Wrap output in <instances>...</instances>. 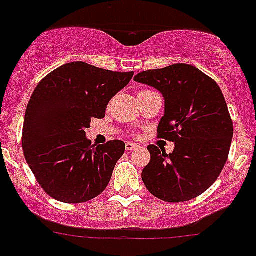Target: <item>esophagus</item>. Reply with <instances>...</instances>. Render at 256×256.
I'll return each instance as SVG.
<instances>
[{"mask_svg": "<svg viewBox=\"0 0 256 256\" xmlns=\"http://www.w3.org/2000/svg\"><path fill=\"white\" fill-rule=\"evenodd\" d=\"M136 148H138V146L134 144V143H130V142H128V143H126V151L128 152L134 151V150H136Z\"/></svg>", "mask_w": 256, "mask_h": 256, "instance_id": "obj_1", "label": "esophagus"}]
</instances>
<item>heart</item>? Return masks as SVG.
<instances>
[{
	"mask_svg": "<svg viewBox=\"0 0 256 256\" xmlns=\"http://www.w3.org/2000/svg\"><path fill=\"white\" fill-rule=\"evenodd\" d=\"M142 92H146V91H142Z\"/></svg>",
	"mask_w": 256,
	"mask_h": 256,
	"instance_id": "b5f03b06",
	"label": "heart"
}]
</instances>
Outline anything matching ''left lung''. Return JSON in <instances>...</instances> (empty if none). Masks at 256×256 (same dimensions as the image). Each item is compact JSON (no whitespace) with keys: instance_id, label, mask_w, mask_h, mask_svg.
<instances>
[{"instance_id":"left-lung-1","label":"left lung","mask_w":256,"mask_h":256,"mask_svg":"<svg viewBox=\"0 0 256 256\" xmlns=\"http://www.w3.org/2000/svg\"><path fill=\"white\" fill-rule=\"evenodd\" d=\"M134 80L162 94L165 113L158 136L176 144L169 154L148 146L151 161L142 172L146 188L169 203L199 196L224 169L233 138V121L220 87L186 64L142 72Z\"/></svg>"}]
</instances>
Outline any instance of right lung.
Returning a JSON list of instances; mask_svg holds the SVG:
<instances>
[{
	"instance_id": "right-lung-1",
	"label": "right lung",
	"mask_w": 256,
	"mask_h": 256,
	"mask_svg": "<svg viewBox=\"0 0 256 256\" xmlns=\"http://www.w3.org/2000/svg\"><path fill=\"white\" fill-rule=\"evenodd\" d=\"M134 72H118L70 62L38 84L26 109L22 147L42 190L56 200L76 204L106 188L122 140L94 146L86 138L91 118H104L110 98Z\"/></svg>"
}]
</instances>
